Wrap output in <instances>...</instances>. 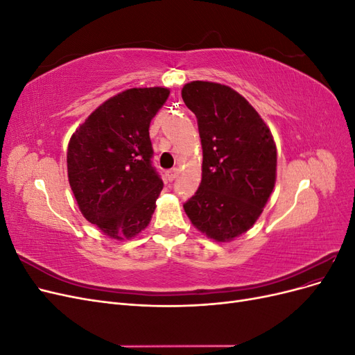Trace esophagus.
<instances>
[{
    "label": "esophagus",
    "mask_w": 355,
    "mask_h": 355,
    "mask_svg": "<svg viewBox=\"0 0 355 355\" xmlns=\"http://www.w3.org/2000/svg\"><path fill=\"white\" fill-rule=\"evenodd\" d=\"M178 175H179V168H170V170H167L166 171V178H167V180L168 182H173L176 178H178Z\"/></svg>",
    "instance_id": "esophagus-1"
}]
</instances>
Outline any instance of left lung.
Instances as JSON below:
<instances>
[{
	"label": "left lung",
	"instance_id": "obj_1",
	"mask_svg": "<svg viewBox=\"0 0 355 355\" xmlns=\"http://www.w3.org/2000/svg\"><path fill=\"white\" fill-rule=\"evenodd\" d=\"M182 99L196 114L202 146V175L184 209L192 225L216 241L253 227L275 184L277 149L270 128L228 85L192 81Z\"/></svg>",
	"mask_w": 355,
	"mask_h": 355
}]
</instances>
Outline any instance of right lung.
Segmentation results:
<instances>
[{
	"mask_svg": "<svg viewBox=\"0 0 355 355\" xmlns=\"http://www.w3.org/2000/svg\"><path fill=\"white\" fill-rule=\"evenodd\" d=\"M164 87L128 89L93 111L68 145L69 185L84 218L111 239L148 227L163 189L153 166L149 124L168 98Z\"/></svg>",
	"mask_w": 355,
	"mask_h": 355,
	"instance_id": "1",
	"label": "right lung"
}]
</instances>
